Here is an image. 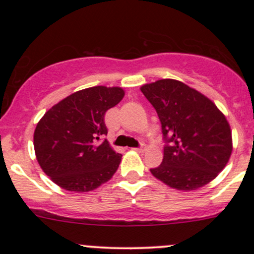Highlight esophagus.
Returning <instances> with one entry per match:
<instances>
[{
	"instance_id": "34e87169",
	"label": "esophagus",
	"mask_w": 254,
	"mask_h": 254,
	"mask_svg": "<svg viewBox=\"0 0 254 254\" xmlns=\"http://www.w3.org/2000/svg\"><path fill=\"white\" fill-rule=\"evenodd\" d=\"M132 149H133V150H136V151H138V153H143L145 148H144V145H143V144H141V145H139V147H137V148H132Z\"/></svg>"
}]
</instances>
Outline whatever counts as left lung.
Listing matches in <instances>:
<instances>
[{
	"label": "left lung",
	"mask_w": 254,
	"mask_h": 254,
	"mask_svg": "<svg viewBox=\"0 0 254 254\" xmlns=\"http://www.w3.org/2000/svg\"><path fill=\"white\" fill-rule=\"evenodd\" d=\"M155 109L164 137V160L154 177L177 190L211 182L232 154V131L216 105L180 81L165 78L141 87Z\"/></svg>",
	"instance_id": "left-lung-1"
}]
</instances>
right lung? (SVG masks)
Returning <instances> with one entry per match:
<instances>
[{
    "mask_svg": "<svg viewBox=\"0 0 254 254\" xmlns=\"http://www.w3.org/2000/svg\"><path fill=\"white\" fill-rule=\"evenodd\" d=\"M123 97L119 87H92L69 95L44 115L34 131V150L52 182L64 190L87 192L112 178L122 154L104 138V117Z\"/></svg>",
    "mask_w": 254,
    "mask_h": 254,
    "instance_id": "1",
    "label": "right lung"
}]
</instances>
